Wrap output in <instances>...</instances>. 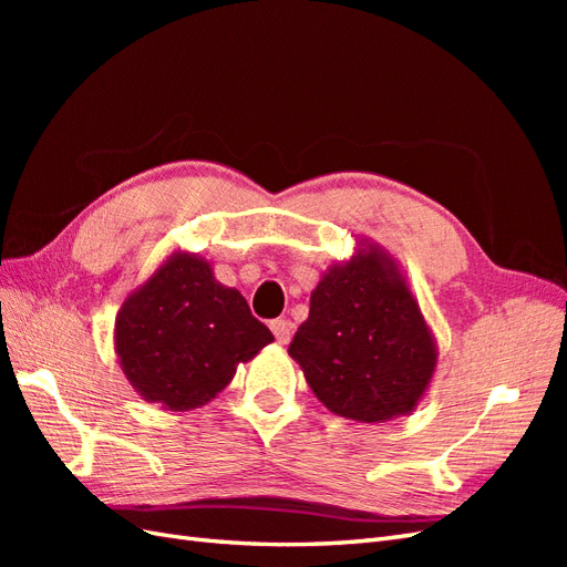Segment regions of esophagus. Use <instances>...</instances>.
Listing matches in <instances>:
<instances>
[{
  "mask_svg": "<svg viewBox=\"0 0 567 567\" xmlns=\"http://www.w3.org/2000/svg\"><path fill=\"white\" fill-rule=\"evenodd\" d=\"M271 333H274V338H277L279 346H288L290 333H293V326H290V321H286V319H277V321H271Z\"/></svg>",
  "mask_w": 567,
  "mask_h": 567,
  "instance_id": "1",
  "label": "esophagus"
}]
</instances>
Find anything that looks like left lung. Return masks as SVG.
Instances as JSON below:
<instances>
[{"instance_id": "8db88e82", "label": "left lung", "mask_w": 567, "mask_h": 567, "mask_svg": "<svg viewBox=\"0 0 567 567\" xmlns=\"http://www.w3.org/2000/svg\"><path fill=\"white\" fill-rule=\"evenodd\" d=\"M288 354L333 414L385 423L419 406L440 352L400 262L362 238L321 274Z\"/></svg>"}]
</instances>
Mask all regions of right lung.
<instances>
[{
  "instance_id": "add662e5",
  "label": "right lung",
  "mask_w": 567,
  "mask_h": 567,
  "mask_svg": "<svg viewBox=\"0 0 567 567\" xmlns=\"http://www.w3.org/2000/svg\"><path fill=\"white\" fill-rule=\"evenodd\" d=\"M274 340L236 288L221 286L205 257L175 248L123 300L113 348L142 400L165 411L208 404L238 364Z\"/></svg>"
}]
</instances>
